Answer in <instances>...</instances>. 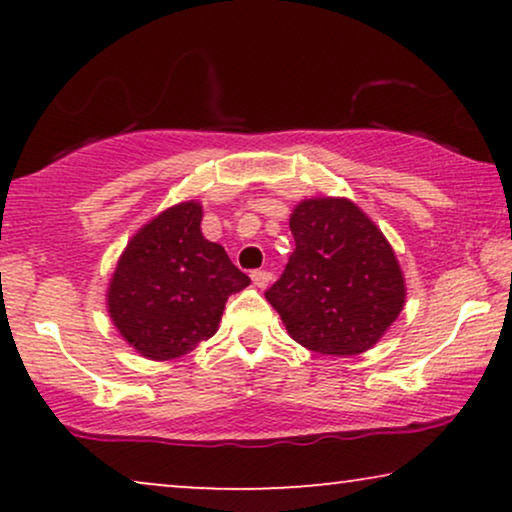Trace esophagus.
<instances>
[{"mask_svg":"<svg viewBox=\"0 0 512 512\" xmlns=\"http://www.w3.org/2000/svg\"><path fill=\"white\" fill-rule=\"evenodd\" d=\"M251 282H254L258 289H265L272 282V272L268 270H254L251 272Z\"/></svg>","mask_w":512,"mask_h":512,"instance_id":"34e87169","label":"esophagus"}]
</instances>
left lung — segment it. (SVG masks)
Instances as JSON below:
<instances>
[{
    "label": "left lung",
    "instance_id": "8db88e82",
    "mask_svg": "<svg viewBox=\"0 0 512 512\" xmlns=\"http://www.w3.org/2000/svg\"><path fill=\"white\" fill-rule=\"evenodd\" d=\"M296 249L265 291L286 331L312 352L352 356L382 338L405 303L403 272L380 228L345 198L293 209Z\"/></svg>",
    "mask_w": 512,
    "mask_h": 512
}]
</instances>
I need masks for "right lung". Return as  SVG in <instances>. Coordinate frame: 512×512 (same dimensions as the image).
Masks as SVG:
<instances>
[{"label":"right lung","mask_w":512,"mask_h":512,"mask_svg":"<svg viewBox=\"0 0 512 512\" xmlns=\"http://www.w3.org/2000/svg\"><path fill=\"white\" fill-rule=\"evenodd\" d=\"M202 207L165 209L125 247L109 284L118 333L146 359L170 361L212 338L228 296L249 286L221 244L205 240Z\"/></svg>","instance_id":"right-lung-1"}]
</instances>
